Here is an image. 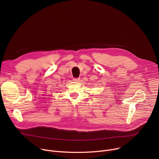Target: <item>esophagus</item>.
Masks as SVG:
<instances>
[{"instance_id":"34e87169","label":"esophagus","mask_w":159,"mask_h":159,"mask_svg":"<svg viewBox=\"0 0 159 159\" xmlns=\"http://www.w3.org/2000/svg\"><path fill=\"white\" fill-rule=\"evenodd\" d=\"M75 82H80V79H73V80Z\"/></svg>"}]
</instances>
